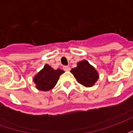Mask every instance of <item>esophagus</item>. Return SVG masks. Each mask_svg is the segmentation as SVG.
<instances>
[{"mask_svg": "<svg viewBox=\"0 0 133 133\" xmlns=\"http://www.w3.org/2000/svg\"><path fill=\"white\" fill-rule=\"evenodd\" d=\"M63 70L65 71H69L70 70V68L69 66H63Z\"/></svg>", "mask_w": 133, "mask_h": 133, "instance_id": "34e87169", "label": "esophagus"}]
</instances>
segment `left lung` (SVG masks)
Masks as SVG:
<instances>
[{"instance_id": "obj_1", "label": "left lung", "mask_w": 133, "mask_h": 133, "mask_svg": "<svg viewBox=\"0 0 133 133\" xmlns=\"http://www.w3.org/2000/svg\"><path fill=\"white\" fill-rule=\"evenodd\" d=\"M78 83L85 87H92L99 78V74L88 61L83 60L78 63L76 68L70 70Z\"/></svg>"}]
</instances>
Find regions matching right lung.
I'll use <instances>...</instances> for the list:
<instances>
[{"instance_id":"right-lung-1","label":"right lung","mask_w":133,"mask_h":133,"mask_svg":"<svg viewBox=\"0 0 133 133\" xmlns=\"http://www.w3.org/2000/svg\"><path fill=\"white\" fill-rule=\"evenodd\" d=\"M64 72V70L59 68L54 70L49 65L45 64L43 68L33 78L36 88L42 91H48L52 89L57 83L61 75Z\"/></svg>"}]
</instances>
